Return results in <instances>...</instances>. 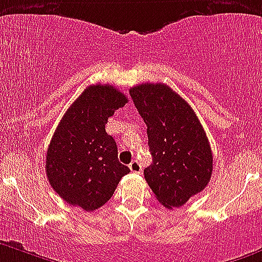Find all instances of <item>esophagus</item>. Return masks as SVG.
Here are the masks:
<instances>
[{"label":"esophagus","instance_id":"obj_1","mask_svg":"<svg viewBox=\"0 0 262 262\" xmlns=\"http://www.w3.org/2000/svg\"><path fill=\"white\" fill-rule=\"evenodd\" d=\"M129 168H130L132 172H136V173H140L142 171V166L140 164V162H137V160H133L130 164H129Z\"/></svg>","mask_w":262,"mask_h":262}]
</instances>
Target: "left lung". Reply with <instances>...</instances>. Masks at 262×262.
<instances>
[{"mask_svg":"<svg viewBox=\"0 0 262 262\" xmlns=\"http://www.w3.org/2000/svg\"><path fill=\"white\" fill-rule=\"evenodd\" d=\"M147 125L152 164L143 171L158 201L172 209L205 189L213 172V154L199 117L179 94L163 83L129 90Z\"/></svg>","mask_w":262,"mask_h":262,"instance_id":"8db88e82","label":"left lung"}]
</instances>
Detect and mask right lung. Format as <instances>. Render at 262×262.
<instances>
[{
    "instance_id": "right-lung-1",
    "label": "right lung",
    "mask_w": 262,
    "mask_h": 262,
    "mask_svg": "<svg viewBox=\"0 0 262 262\" xmlns=\"http://www.w3.org/2000/svg\"><path fill=\"white\" fill-rule=\"evenodd\" d=\"M128 99L110 84L84 89L63 115L52 137L46 159L51 187L65 202L94 211L112 197L130 172L119 162L114 137L105 124Z\"/></svg>"
}]
</instances>
